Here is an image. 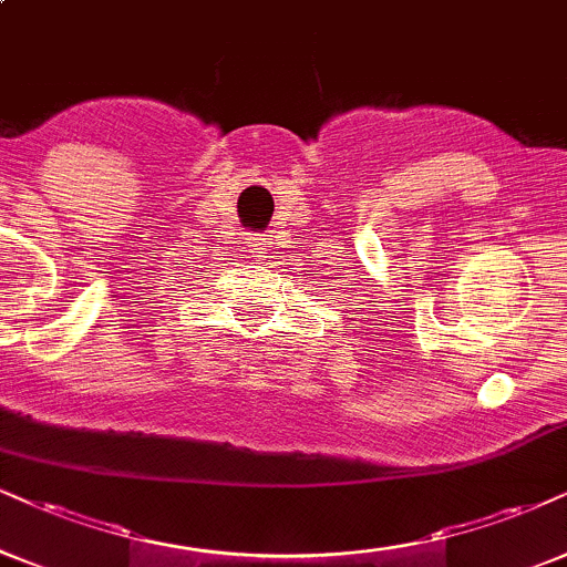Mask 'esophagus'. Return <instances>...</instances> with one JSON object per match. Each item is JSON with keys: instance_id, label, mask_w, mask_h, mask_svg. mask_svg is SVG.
<instances>
[{"instance_id": "esophagus-1", "label": "esophagus", "mask_w": 567, "mask_h": 567, "mask_svg": "<svg viewBox=\"0 0 567 567\" xmlns=\"http://www.w3.org/2000/svg\"><path fill=\"white\" fill-rule=\"evenodd\" d=\"M247 251L251 260H262V257L268 255V247H265V239H260V236H249Z\"/></svg>"}]
</instances>
